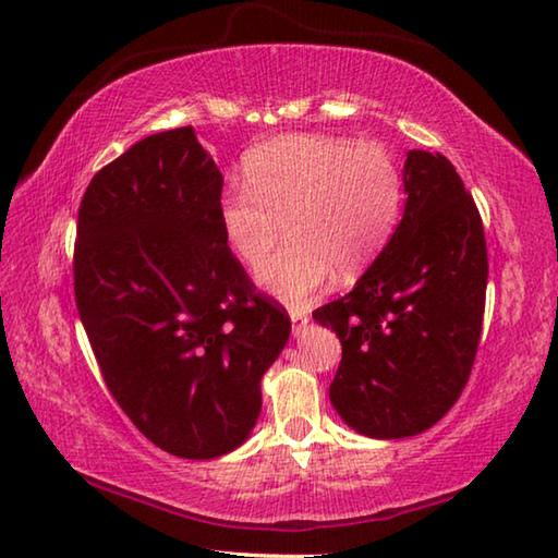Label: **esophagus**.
<instances>
[{
    "label": "esophagus",
    "instance_id": "esophagus-1",
    "mask_svg": "<svg viewBox=\"0 0 558 558\" xmlns=\"http://www.w3.org/2000/svg\"><path fill=\"white\" fill-rule=\"evenodd\" d=\"M288 315H290V323H292V335L298 337L302 329H305L310 313H307V310H302V307H290Z\"/></svg>",
    "mask_w": 558,
    "mask_h": 558
}]
</instances>
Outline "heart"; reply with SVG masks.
Wrapping results in <instances>:
<instances>
[{"mask_svg": "<svg viewBox=\"0 0 558 558\" xmlns=\"http://www.w3.org/2000/svg\"><path fill=\"white\" fill-rule=\"evenodd\" d=\"M245 184L221 192L223 241L256 266L280 241L288 245L256 270L270 295L305 305L335 278L369 268L386 248L403 206V174L379 143L335 135H282L243 159Z\"/></svg>", "mask_w": 558, "mask_h": 558, "instance_id": "obj_1", "label": "heart"}]
</instances>
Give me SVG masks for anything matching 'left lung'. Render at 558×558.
<instances>
[{
  "label": "left lung",
  "instance_id": "left-lung-1",
  "mask_svg": "<svg viewBox=\"0 0 558 558\" xmlns=\"http://www.w3.org/2000/svg\"><path fill=\"white\" fill-rule=\"evenodd\" d=\"M403 189V219L386 248L349 295L313 313L342 342L329 401L349 428L384 440L418 436L458 401L487 290L483 219L456 167L411 149Z\"/></svg>",
  "mask_w": 558,
  "mask_h": 558
}]
</instances>
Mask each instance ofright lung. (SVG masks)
I'll list each match as a JSON object with an SVG mask.
<instances>
[{
	"instance_id": "add662e5",
	"label": "right lung",
	"mask_w": 558,
	"mask_h": 558,
	"mask_svg": "<svg viewBox=\"0 0 558 558\" xmlns=\"http://www.w3.org/2000/svg\"><path fill=\"white\" fill-rule=\"evenodd\" d=\"M223 177L192 128L157 132L90 179L73 290L112 399L177 458L226 456L260 415L290 317L256 292L219 223Z\"/></svg>"
}]
</instances>
